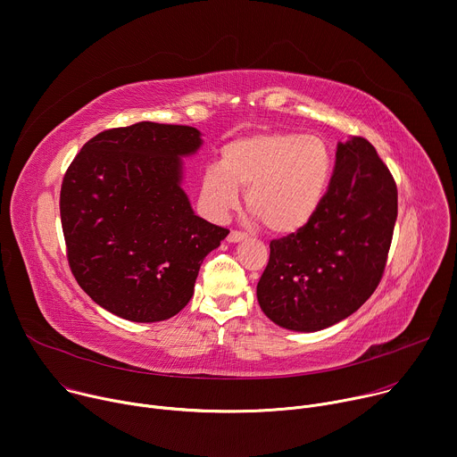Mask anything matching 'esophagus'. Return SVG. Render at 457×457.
Returning <instances> with one entry per match:
<instances>
[{"label": "esophagus", "mask_w": 457, "mask_h": 457, "mask_svg": "<svg viewBox=\"0 0 457 457\" xmlns=\"http://www.w3.org/2000/svg\"><path fill=\"white\" fill-rule=\"evenodd\" d=\"M227 239H228L230 243H239V241L246 239V234L241 232V230H230L228 236H227Z\"/></svg>", "instance_id": "34e87169"}]
</instances>
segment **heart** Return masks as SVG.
Wrapping results in <instances>:
<instances>
[{"instance_id": "heart-1", "label": "heart", "mask_w": 457, "mask_h": 457, "mask_svg": "<svg viewBox=\"0 0 457 457\" xmlns=\"http://www.w3.org/2000/svg\"><path fill=\"white\" fill-rule=\"evenodd\" d=\"M334 178V154L323 137L299 132H258L228 141L220 165L201 179V203L212 216L246 207L279 236L305 228L321 211Z\"/></svg>"}]
</instances>
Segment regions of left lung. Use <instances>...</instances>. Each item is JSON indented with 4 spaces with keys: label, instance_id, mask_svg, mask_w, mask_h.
<instances>
[{
    "label": "left lung",
    "instance_id": "8db88e82",
    "mask_svg": "<svg viewBox=\"0 0 457 457\" xmlns=\"http://www.w3.org/2000/svg\"><path fill=\"white\" fill-rule=\"evenodd\" d=\"M397 218V187L365 137L337 145L330 190L299 232L270 241L258 283L276 325L316 332L356 312L378 288Z\"/></svg>",
    "mask_w": 457,
    "mask_h": 457
}]
</instances>
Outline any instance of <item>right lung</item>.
Masks as SVG:
<instances>
[{
  "label": "right lung",
  "instance_id": "right-lung-1",
  "mask_svg": "<svg viewBox=\"0 0 457 457\" xmlns=\"http://www.w3.org/2000/svg\"><path fill=\"white\" fill-rule=\"evenodd\" d=\"M201 145L187 125L141 121L99 132L69 165L60 194L69 267L105 311L137 323L176 316L203 260L228 230L192 212L181 158Z\"/></svg>",
  "mask_w": 457,
  "mask_h": 457
}]
</instances>
